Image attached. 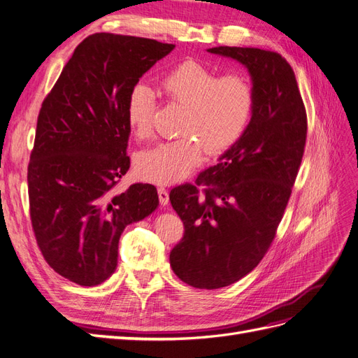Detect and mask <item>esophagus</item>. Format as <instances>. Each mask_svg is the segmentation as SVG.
Returning a JSON list of instances; mask_svg holds the SVG:
<instances>
[{"mask_svg": "<svg viewBox=\"0 0 358 358\" xmlns=\"http://www.w3.org/2000/svg\"><path fill=\"white\" fill-rule=\"evenodd\" d=\"M158 197H159L161 206L169 204V191L164 187H158Z\"/></svg>", "mask_w": 358, "mask_h": 358, "instance_id": "34e87169", "label": "esophagus"}]
</instances>
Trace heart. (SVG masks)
<instances>
[{"label":"heart","instance_id":"heart-1","mask_svg":"<svg viewBox=\"0 0 358 358\" xmlns=\"http://www.w3.org/2000/svg\"><path fill=\"white\" fill-rule=\"evenodd\" d=\"M159 90L167 100L185 106L180 131L170 142L140 152L136 158L138 176L167 185L187 179L204 158L206 148L213 157L233 148L251 122L255 90L241 70L216 74L196 61L180 62L162 76ZM157 95L145 82L134 83L125 100L127 124L138 138L152 134Z\"/></svg>","mask_w":358,"mask_h":358}]
</instances>
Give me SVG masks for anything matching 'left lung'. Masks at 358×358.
Segmentation results:
<instances>
[{"instance_id":"1","label":"left lung","mask_w":358,"mask_h":358,"mask_svg":"<svg viewBox=\"0 0 358 358\" xmlns=\"http://www.w3.org/2000/svg\"><path fill=\"white\" fill-rule=\"evenodd\" d=\"M208 52L243 64L255 90L251 122L239 142L200 173L196 185L170 191L185 227L170 252L173 272L194 288L216 289L252 272L272 245L305 152L308 117L294 71L278 52Z\"/></svg>"}]
</instances>
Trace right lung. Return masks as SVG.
Segmentation results:
<instances>
[{"label": "right lung", "instance_id": "add662e5", "mask_svg": "<svg viewBox=\"0 0 358 358\" xmlns=\"http://www.w3.org/2000/svg\"><path fill=\"white\" fill-rule=\"evenodd\" d=\"M173 49L96 32L74 49L41 104L28 164L31 224L48 264L74 284L109 279L124 229L159 203L150 183L115 188L129 169L128 91Z\"/></svg>", "mask_w": 358, "mask_h": 358}]
</instances>
